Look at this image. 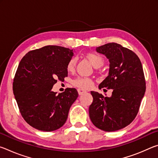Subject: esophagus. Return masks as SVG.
I'll list each match as a JSON object with an SVG mask.
<instances>
[{
  "label": "esophagus",
  "instance_id": "1",
  "mask_svg": "<svg viewBox=\"0 0 158 158\" xmlns=\"http://www.w3.org/2000/svg\"><path fill=\"white\" fill-rule=\"evenodd\" d=\"M77 90H78V93H79V95H82V94H84V93H85V92H86V91H85V90H83V89H79Z\"/></svg>",
  "mask_w": 158,
  "mask_h": 158
}]
</instances>
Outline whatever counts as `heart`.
I'll list each match as a JSON object with an SVG mask.
<instances>
[{"label": "heart", "instance_id": "heart-1", "mask_svg": "<svg viewBox=\"0 0 158 158\" xmlns=\"http://www.w3.org/2000/svg\"><path fill=\"white\" fill-rule=\"evenodd\" d=\"M85 57L87 59H89L95 68H100L102 65H103L104 62H105L104 58L100 54L95 52H88L85 54ZM76 64L77 58L74 57L71 58L67 64V69L70 72L73 71L75 69ZM73 83L75 86L82 89H90L93 84L92 79L88 78V77H78L74 79Z\"/></svg>", "mask_w": 158, "mask_h": 158}]
</instances>
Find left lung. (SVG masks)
<instances>
[{"label": "left lung", "instance_id": "1", "mask_svg": "<svg viewBox=\"0 0 158 158\" xmlns=\"http://www.w3.org/2000/svg\"><path fill=\"white\" fill-rule=\"evenodd\" d=\"M110 63L107 77L99 89H113L111 97L91 91L89 116L95 127L113 132L127 126L135 118L146 92V80L140 59L121 44L108 43L96 48Z\"/></svg>", "mask_w": 158, "mask_h": 158}]
</instances>
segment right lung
Wrapping results in <instances>:
<instances>
[{
    "label": "right lung",
    "instance_id": "obj_1",
    "mask_svg": "<svg viewBox=\"0 0 158 158\" xmlns=\"http://www.w3.org/2000/svg\"><path fill=\"white\" fill-rule=\"evenodd\" d=\"M73 50L48 45L28 52L21 60L13 81V93L21 115L37 130L51 132L65 124L78 97L74 88L56 95L53 85L68 77L67 64Z\"/></svg>",
    "mask_w": 158,
    "mask_h": 158
}]
</instances>
